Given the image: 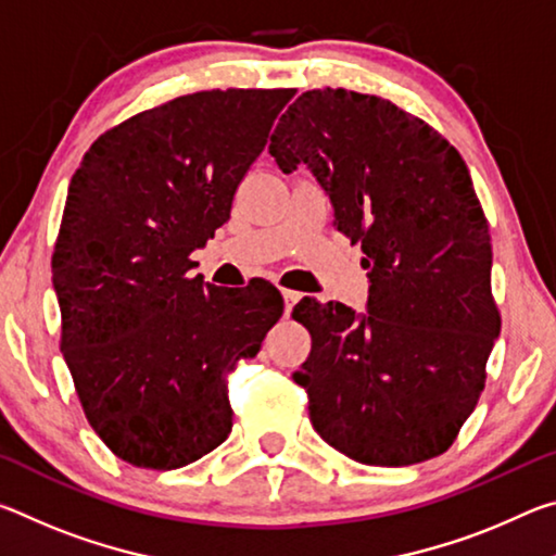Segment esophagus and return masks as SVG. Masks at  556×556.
Here are the masks:
<instances>
[{
	"mask_svg": "<svg viewBox=\"0 0 556 556\" xmlns=\"http://www.w3.org/2000/svg\"><path fill=\"white\" fill-rule=\"evenodd\" d=\"M281 296H285V308H287V314L291 312V308H294V304H296V301L301 299L299 291H291V289H281Z\"/></svg>",
	"mask_w": 556,
	"mask_h": 556,
	"instance_id": "obj_1",
	"label": "esophagus"
}]
</instances>
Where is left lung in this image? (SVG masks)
<instances>
[{
  "label": "left lung",
  "mask_w": 556,
  "mask_h": 556,
  "mask_svg": "<svg viewBox=\"0 0 556 556\" xmlns=\"http://www.w3.org/2000/svg\"><path fill=\"white\" fill-rule=\"evenodd\" d=\"M269 154L306 164L333 225L361 242L368 312L301 301L312 353L294 380L326 444L368 466H412L454 444L501 333L491 235L460 154L425 119L343 88L308 90Z\"/></svg>",
  "instance_id": "left-lung-1"
}]
</instances>
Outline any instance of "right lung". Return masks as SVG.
<instances>
[{"label": "right lung", "mask_w": 556, "mask_h": 556, "mask_svg": "<svg viewBox=\"0 0 556 556\" xmlns=\"http://www.w3.org/2000/svg\"><path fill=\"white\" fill-rule=\"evenodd\" d=\"M294 90H203L105 131L73 174L53 250L61 353L112 454L172 470L228 439L225 372L281 316L271 285L242 294L191 277V252ZM250 291V287H248Z\"/></svg>", "instance_id": "add662e5"}]
</instances>
